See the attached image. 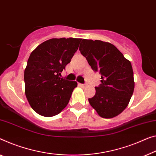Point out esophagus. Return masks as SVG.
<instances>
[{
    "label": "esophagus",
    "mask_w": 156,
    "mask_h": 156,
    "mask_svg": "<svg viewBox=\"0 0 156 156\" xmlns=\"http://www.w3.org/2000/svg\"><path fill=\"white\" fill-rule=\"evenodd\" d=\"M80 86H81V87H86V86H87V84H83V83H80Z\"/></svg>",
    "instance_id": "obj_1"
}]
</instances>
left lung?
<instances>
[{
    "instance_id": "left-lung-1",
    "label": "left lung",
    "mask_w": 156,
    "mask_h": 156,
    "mask_svg": "<svg viewBox=\"0 0 156 156\" xmlns=\"http://www.w3.org/2000/svg\"><path fill=\"white\" fill-rule=\"evenodd\" d=\"M80 51L95 72L101 74V83L88 98L100 116L111 119L128 106L135 88L132 65L111 43L81 40Z\"/></svg>"
}]
</instances>
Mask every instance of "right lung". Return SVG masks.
Listing matches in <instances>:
<instances>
[{"instance_id": "add662e5", "label": "right lung", "mask_w": 156, "mask_h": 156, "mask_svg": "<svg viewBox=\"0 0 156 156\" xmlns=\"http://www.w3.org/2000/svg\"><path fill=\"white\" fill-rule=\"evenodd\" d=\"M80 38H52L35 48L24 70L25 93L32 109L43 116L58 114L68 104L75 81L61 77L78 49Z\"/></svg>"}]
</instances>
